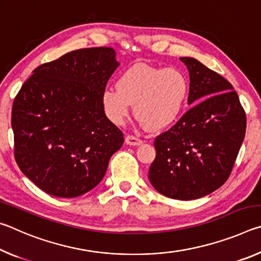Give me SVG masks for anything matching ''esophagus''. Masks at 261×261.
<instances>
[{
	"label": "esophagus",
	"instance_id": "34e87169",
	"mask_svg": "<svg viewBox=\"0 0 261 261\" xmlns=\"http://www.w3.org/2000/svg\"><path fill=\"white\" fill-rule=\"evenodd\" d=\"M125 143L127 145H132V146H138V145H141L143 144V140H141L140 138H138V137H135V136H126L125 137Z\"/></svg>",
	"mask_w": 261,
	"mask_h": 261
}]
</instances>
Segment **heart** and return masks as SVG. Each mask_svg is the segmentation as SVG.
<instances>
[{
    "instance_id": "b5f03b06",
    "label": "heart",
    "mask_w": 261,
    "mask_h": 261,
    "mask_svg": "<svg viewBox=\"0 0 261 261\" xmlns=\"http://www.w3.org/2000/svg\"><path fill=\"white\" fill-rule=\"evenodd\" d=\"M190 93L188 77L176 68L135 64L116 81V90L107 88L101 95L106 116L122 125L134 106L136 117L149 130L167 129L183 114Z\"/></svg>"
}]
</instances>
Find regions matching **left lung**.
I'll return each mask as SVG.
<instances>
[{"instance_id":"1","label":"left lung","mask_w":261,"mask_h":261,"mask_svg":"<svg viewBox=\"0 0 261 261\" xmlns=\"http://www.w3.org/2000/svg\"><path fill=\"white\" fill-rule=\"evenodd\" d=\"M190 73V108L154 139L149 182L163 196L198 199L226 183L246 129V114L233 87L192 57H180Z\"/></svg>"}]
</instances>
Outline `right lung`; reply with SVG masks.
I'll return each instance as SVG.
<instances>
[{
	"label": "right lung",
	"mask_w": 261,
	"mask_h": 261,
	"mask_svg": "<svg viewBox=\"0 0 261 261\" xmlns=\"http://www.w3.org/2000/svg\"><path fill=\"white\" fill-rule=\"evenodd\" d=\"M110 47L67 53L33 70L11 112L15 160L48 194L74 198L103 178L122 131L106 116L101 95L118 67Z\"/></svg>",
	"instance_id": "1"
}]
</instances>
